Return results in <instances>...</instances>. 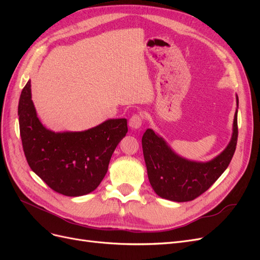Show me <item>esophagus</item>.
Masks as SVG:
<instances>
[{
	"mask_svg": "<svg viewBox=\"0 0 260 260\" xmlns=\"http://www.w3.org/2000/svg\"><path fill=\"white\" fill-rule=\"evenodd\" d=\"M142 121H143V117L141 114H136L133 115L130 120H129V127L133 130L136 129H140L141 125H142Z\"/></svg>",
	"mask_w": 260,
	"mask_h": 260,
	"instance_id": "34e87169",
	"label": "esophagus"
}]
</instances>
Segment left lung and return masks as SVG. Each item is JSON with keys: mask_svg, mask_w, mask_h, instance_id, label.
<instances>
[{"mask_svg": "<svg viewBox=\"0 0 260 260\" xmlns=\"http://www.w3.org/2000/svg\"><path fill=\"white\" fill-rule=\"evenodd\" d=\"M238 108L234 114L229 144L215 158L195 161L178 155L162 137L147 129L142 138L147 176L155 193L172 202H188L199 198L216 182L229 166L238 142Z\"/></svg>", "mask_w": 260, "mask_h": 260, "instance_id": "obj_1", "label": "left lung"}]
</instances>
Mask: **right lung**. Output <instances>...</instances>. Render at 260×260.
Segmentation results:
<instances>
[{
    "mask_svg": "<svg viewBox=\"0 0 260 260\" xmlns=\"http://www.w3.org/2000/svg\"><path fill=\"white\" fill-rule=\"evenodd\" d=\"M19 130L29 166L52 190L82 196L100 185L117 145L128 132L127 119H107L84 131L55 132L38 118L30 80L18 104Z\"/></svg>",
    "mask_w": 260,
    "mask_h": 260,
    "instance_id": "obj_1",
    "label": "right lung"
}]
</instances>
